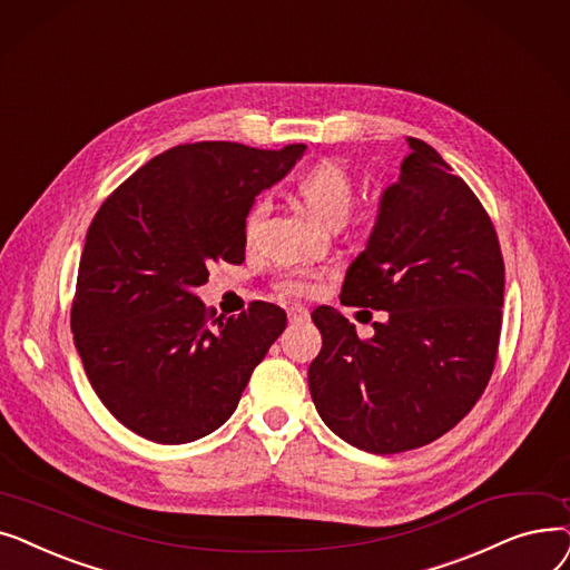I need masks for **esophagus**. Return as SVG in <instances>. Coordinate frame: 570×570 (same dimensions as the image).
<instances>
[{
  "label": "esophagus",
  "mask_w": 570,
  "mask_h": 570,
  "mask_svg": "<svg viewBox=\"0 0 570 570\" xmlns=\"http://www.w3.org/2000/svg\"><path fill=\"white\" fill-rule=\"evenodd\" d=\"M287 315H289V322H306V320L311 317L308 308H304V306H299V304L289 306V308H287Z\"/></svg>",
  "instance_id": "obj_1"
}]
</instances>
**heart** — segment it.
<instances>
[{"mask_svg":"<svg viewBox=\"0 0 570 570\" xmlns=\"http://www.w3.org/2000/svg\"><path fill=\"white\" fill-rule=\"evenodd\" d=\"M296 197L304 204V208L313 215L315 220L338 227L352 210L355 204V183H352L350 174L336 165V161H317L308 171H304L296 180ZM262 215V204H257L248 220H246V234L253 236L255 225ZM317 271L308 268H294L278 281V289L289 296H308L317 287Z\"/></svg>","mask_w":570,"mask_h":570,"instance_id":"1","label":"heart"}]
</instances>
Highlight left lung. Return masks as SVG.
I'll return each instance as SVG.
<instances>
[{
  "mask_svg": "<svg viewBox=\"0 0 570 570\" xmlns=\"http://www.w3.org/2000/svg\"><path fill=\"white\" fill-rule=\"evenodd\" d=\"M409 146L341 289L345 306L387 320L360 338L338 311H313L315 409L373 454L422 448L464 420L490 383L501 334L503 257L490 215L436 150Z\"/></svg>",
  "mask_w": 570,
  "mask_h": 570,
  "instance_id": "left-lung-1",
  "label": "left lung"
}]
</instances>
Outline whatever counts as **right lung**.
Listing matches in <instances>:
<instances>
[{"mask_svg":"<svg viewBox=\"0 0 570 570\" xmlns=\"http://www.w3.org/2000/svg\"><path fill=\"white\" fill-rule=\"evenodd\" d=\"M306 146H176L129 176L97 210L78 264L71 332L88 381L139 436L180 445L223 426L283 334L281 306L206 313L208 264L246 259V218Z\"/></svg>","mask_w":570,"mask_h":570,"instance_id":"obj_1","label":"right lung"}]
</instances>
